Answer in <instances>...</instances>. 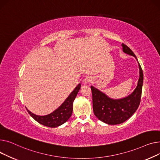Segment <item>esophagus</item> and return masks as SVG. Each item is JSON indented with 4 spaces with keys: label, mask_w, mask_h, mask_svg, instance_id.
Masks as SVG:
<instances>
[{
    "label": "esophagus",
    "mask_w": 160,
    "mask_h": 160,
    "mask_svg": "<svg viewBox=\"0 0 160 160\" xmlns=\"http://www.w3.org/2000/svg\"><path fill=\"white\" fill-rule=\"evenodd\" d=\"M83 81H84V82L85 83V84H88V83H90L92 81V79L91 77L87 76V77H86L84 79Z\"/></svg>",
    "instance_id": "obj_1"
}]
</instances>
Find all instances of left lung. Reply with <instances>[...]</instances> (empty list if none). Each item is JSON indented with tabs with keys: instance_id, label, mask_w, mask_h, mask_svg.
<instances>
[{
	"instance_id": "8db88e82",
	"label": "left lung",
	"mask_w": 160,
	"mask_h": 160,
	"mask_svg": "<svg viewBox=\"0 0 160 160\" xmlns=\"http://www.w3.org/2000/svg\"><path fill=\"white\" fill-rule=\"evenodd\" d=\"M124 53L138 59L134 52L127 46L122 44ZM139 78L137 87L127 97L121 99H112L98 88L91 86L92 93L93 110L97 118L108 125H118L123 123L132 116L138 109L142 96L143 82V73L138 62Z\"/></svg>"
}]
</instances>
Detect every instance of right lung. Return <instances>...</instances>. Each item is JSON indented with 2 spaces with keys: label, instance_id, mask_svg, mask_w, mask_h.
<instances>
[{
  "label": "right lung",
  "instance_id": "obj_1",
  "mask_svg": "<svg viewBox=\"0 0 160 160\" xmlns=\"http://www.w3.org/2000/svg\"><path fill=\"white\" fill-rule=\"evenodd\" d=\"M81 84H79L70 93V95L62 103L61 106L48 115H36L33 114L29 110H28L27 108H26L29 114L40 124L51 128L58 127L64 124L71 117L73 111V102L81 88Z\"/></svg>",
  "mask_w": 160,
  "mask_h": 160
}]
</instances>
